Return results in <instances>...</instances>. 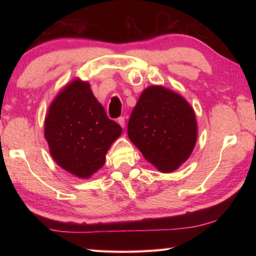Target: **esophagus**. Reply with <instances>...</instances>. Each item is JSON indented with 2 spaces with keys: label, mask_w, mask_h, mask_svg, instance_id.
I'll list each match as a JSON object with an SVG mask.
<instances>
[{
  "label": "esophagus",
  "mask_w": 256,
  "mask_h": 256,
  "mask_svg": "<svg viewBox=\"0 0 256 256\" xmlns=\"http://www.w3.org/2000/svg\"><path fill=\"white\" fill-rule=\"evenodd\" d=\"M118 123L122 128L125 126V118H123V116H120V118L118 120Z\"/></svg>",
  "instance_id": "esophagus-1"
}]
</instances>
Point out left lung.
Listing matches in <instances>:
<instances>
[{"mask_svg":"<svg viewBox=\"0 0 256 256\" xmlns=\"http://www.w3.org/2000/svg\"><path fill=\"white\" fill-rule=\"evenodd\" d=\"M128 136L149 162L170 172L186 162L196 146V115L180 94L149 86L133 108Z\"/></svg>","mask_w":256,"mask_h":256,"instance_id":"1","label":"left lung"}]
</instances>
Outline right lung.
Instances as JSON below:
<instances>
[{"mask_svg": "<svg viewBox=\"0 0 256 256\" xmlns=\"http://www.w3.org/2000/svg\"><path fill=\"white\" fill-rule=\"evenodd\" d=\"M122 133L107 118L86 82L74 80L52 102L45 138L53 159L80 178H88L105 164V154Z\"/></svg>", "mask_w": 256, "mask_h": 256, "instance_id": "1", "label": "right lung"}]
</instances>
